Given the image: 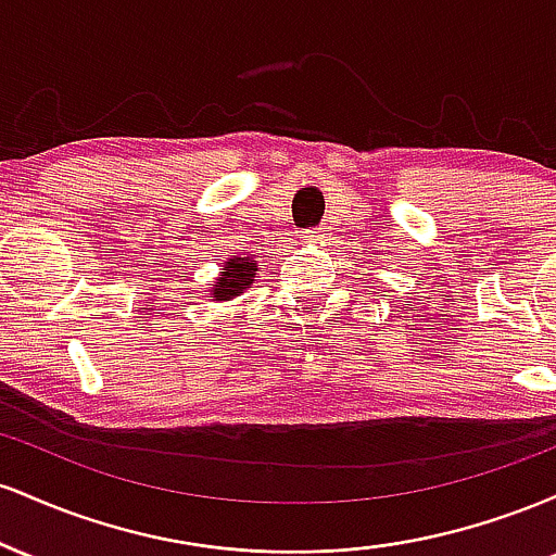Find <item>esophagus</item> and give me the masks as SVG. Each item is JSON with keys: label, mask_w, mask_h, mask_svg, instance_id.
<instances>
[{"label": "esophagus", "mask_w": 556, "mask_h": 556, "mask_svg": "<svg viewBox=\"0 0 556 556\" xmlns=\"http://www.w3.org/2000/svg\"><path fill=\"white\" fill-rule=\"evenodd\" d=\"M303 238L308 240V242H321L324 238H327V229H324V227H318V229H308V232H305Z\"/></svg>", "instance_id": "esophagus-1"}]
</instances>
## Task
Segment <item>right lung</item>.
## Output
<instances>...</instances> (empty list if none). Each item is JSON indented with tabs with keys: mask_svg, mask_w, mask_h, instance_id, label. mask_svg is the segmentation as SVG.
<instances>
[{
	"mask_svg": "<svg viewBox=\"0 0 556 556\" xmlns=\"http://www.w3.org/2000/svg\"><path fill=\"white\" fill-rule=\"evenodd\" d=\"M258 266L253 264L251 256H232L225 261V269L219 271L216 282L208 290L216 303H225V300L238 298L245 287L253 285V277H256Z\"/></svg>",
	"mask_w": 556,
	"mask_h": 556,
	"instance_id": "add662e5",
	"label": "right lung"
}]
</instances>
